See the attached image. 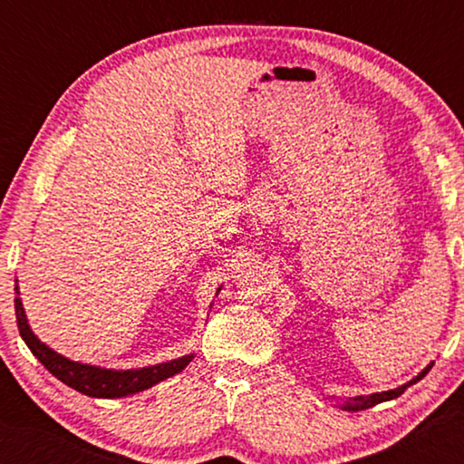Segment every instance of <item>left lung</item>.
Wrapping results in <instances>:
<instances>
[{
	"label": "left lung",
	"mask_w": 464,
	"mask_h": 464,
	"mask_svg": "<svg viewBox=\"0 0 464 464\" xmlns=\"http://www.w3.org/2000/svg\"><path fill=\"white\" fill-rule=\"evenodd\" d=\"M430 371V364L429 367L422 371L419 377H415L412 381H409L407 384H402V387H399V389H392V391H384V392H374V395H369V397H357V399H353L349 405H347V409L349 411H364V409H371V407H374V405H379V402H384V401H391V399H397L399 395H402V392H405V389L407 387H411V384H415V382H419L422 377H425V374Z\"/></svg>",
	"instance_id": "obj_1"
}]
</instances>
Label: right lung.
<instances>
[{
    "mask_svg": "<svg viewBox=\"0 0 464 464\" xmlns=\"http://www.w3.org/2000/svg\"><path fill=\"white\" fill-rule=\"evenodd\" d=\"M15 319L19 334H22V339L25 341L29 351L35 354V359L42 362L55 379L90 397L115 399L133 395V392L150 389L155 382L165 381L167 377H173L175 372H181L193 359V354H185L181 359L133 371H111L92 367V364L69 361L39 341L32 333V329H29L24 304L19 297H15Z\"/></svg>",
    "mask_w": 464,
    "mask_h": 464,
    "instance_id": "add662e5",
    "label": "right lung"
}]
</instances>
